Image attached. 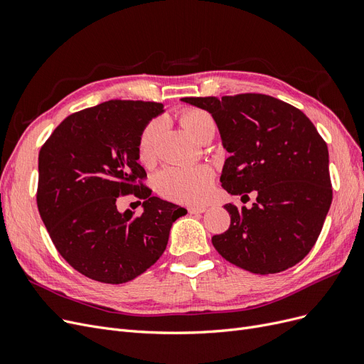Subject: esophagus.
Listing matches in <instances>:
<instances>
[{
    "mask_svg": "<svg viewBox=\"0 0 364 364\" xmlns=\"http://www.w3.org/2000/svg\"><path fill=\"white\" fill-rule=\"evenodd\" d=\"M205 211H206L205 206H190V208H188V213H190V214H202V213H205Z\"/></svg>",
    "mask_w": 364,
    "mask_h": 364,
    "instance_id": "esophagus-1",
    "label": "esophagus"
}]
</instances>
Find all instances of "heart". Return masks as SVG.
<instances>
[{
	"instance_id": "1",
	"label": "heart",
	"mask_w": 364,
	"mask_h": 364,
	"mask_svg": "<svg viewBox=\"0 0 364 364\" xmlns=\"http://www.w3.org/2000/svg\"><path fill=\"white\" fill-rule=\"evenodd\" d=\"M181 123L188 134L197 141L206 136H214L215 121L202 109H188L181 115ZM165 119L162 117L153 118L142 129L138 139V158L142 164H151L156 158L158 142L165 130ZM215 173L208 164L191 165H170L164 168L156 179L158 191L170 200L200 205L208 200L214 188Z\"/></svg>"
}]
</instances>
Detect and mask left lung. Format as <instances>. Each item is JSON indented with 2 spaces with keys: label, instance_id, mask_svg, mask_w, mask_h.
<instances>
[{
  "label": "left lung",
  "instance_id": "8db88e82",
  "mask_svg": "<svg viewBox=\"0 0 364 364\" xmlns=\"http://www.w3.org/2000/svg\"><path fill=\"white\" fill-rule=\"evenodd\" d=\"M213 115L229 153L220 182L247 197L250 208L225 205L226 232L217 252L258 274L279 273L302 261L321 234L333 200L326 142L302 111L264 94L186 97Z\"/></svg>",
  "mask_w": 364,
  "mask_h": 364
}]
</instances>
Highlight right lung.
Listing matches in <instances>:
<instances>
[{"label": "right lung", "instance_id": "1", "mask_svg": "<svg viewBox=\"0 0 364 364\" xmlns=\"http://www.w3.org/2000/svg\"><path fill=\"white\" fill-rule=\"evenodd\" d=\"M162 112L161 103L109 100L65 118L39 151L42 222L65 261L94 281L123 284L144 273L186 214L136 183L147 178L138 164L139 135ZM127 193L143 200L136 218L116 208Z\"/></svg>", "mask_w": 364, "mask_h": 364}]
</instances>
